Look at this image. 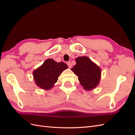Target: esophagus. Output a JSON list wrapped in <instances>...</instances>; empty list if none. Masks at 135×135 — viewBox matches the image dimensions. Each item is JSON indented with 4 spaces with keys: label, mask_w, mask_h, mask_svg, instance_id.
Wrapping results in <instances>:
<instances>
[{
    "label": "esophagus",
    "mask_w": 135,
    "mask_h": 135,
    "mask_svg": "<svg viewBox=\"0 0 135 135\" xmlns=\"http://www.w3.org/2000/svg\"><path fill=\"white\" fill-rule=\"evenodd\" d=\"M67 65H68V66H69V68H71L72 67V64H71L70 61H68V62H67Z\"/></svg>",
    "instance_id": "34e87169"
}]
</instances>
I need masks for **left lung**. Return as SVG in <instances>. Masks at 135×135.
<instances>
[{"label": "left lung", "mask_w": 135, "mask_h": 135, "mask_svg": "<svg viewBox=\"0 0 135 135\" xmlns=\"http://www.w3.org/2000/svg\"><path fill=\"white\" fill-rule=\"evenodd\" d=\"M75 61L76 65L71 70L78 76L81 85L86 90L95 88L100 80V68L88 57H78Z\"/></svg>", "instance_id": "8db88e82"}]
</instances>
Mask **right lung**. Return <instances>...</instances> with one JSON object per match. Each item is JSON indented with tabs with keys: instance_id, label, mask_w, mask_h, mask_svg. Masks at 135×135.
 <instances>
[{
	"instance_id": "obj_1",
	"label": "right lung",
	"mask_w": 135,
	"mask_h": 135,
	"mask_svg": "<svg viewBox=\"0 0 135 135\" xmlns=\"http://www.w3.org/2000/svg\"><path fill=\"white\" fill-rule=\"evenodd\" d=\"M68 67L63 62H56L53 59H47L34 71L35 82L40 88L50 89L57 82L60 74Z\"/></svg>"
}]
</instances>
